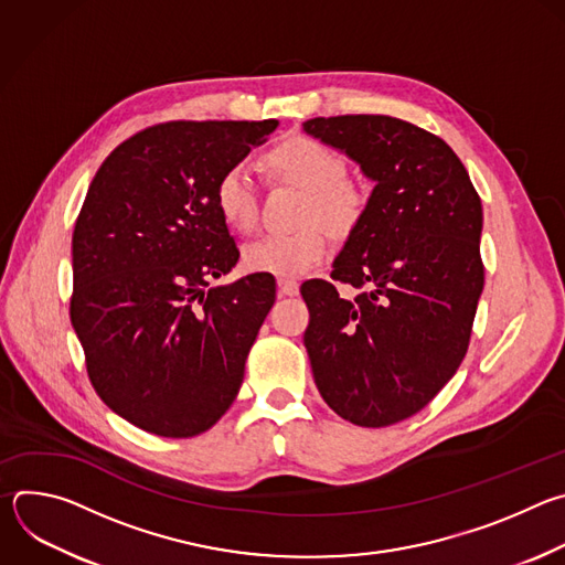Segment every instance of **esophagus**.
Returning <instances> with one entry per match:
<instances>
[{
  "label": "esophagus",
  "instance_id": "1",
  "mask_svg": "<svg viewBox=\"0 0 565 565\" xmlns=\"http://www.w3.org/2000/svg\"><path fill=\"white\" fill-rule=\"evenodd\" d=\"M277 286H279V292L286 297L299 295V284L295 279H277Z\"/></svg>",
  "mask_w": 565,
  "mask_h": 565
}]
</instances>
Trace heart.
I'll list each match as a JSON object with an SVG mask.
<instances>
[{"instance_id": "b5f03b06", "label": "heart", "mask_w": 565, "mask_h": 565, "mask_svg": "<svg viewBox=\"0 0 565 565\" xmlns=\"http://www.w3.org/2000/svg\"><path fill=\"white\" fill-rule=\"evenodd\" d=\"M268 172L299 190L301 230L290 234L259 236L241 250V264L250 273L295 279L308 275L327 259L329 238L317 222L333 236H349L366 212V194L349 181V166L342 153L324 142L295 136L266 153ZM214 203L223 221L246 234L257 225V188L244 166L227 168L214 188Z\"/></svg>"}]
</instances>
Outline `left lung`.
<instances>
[{"instance_id": "left-lung-1", "label": "left lung", "mask_w": 565, "mask_h": 565, "mask_svg": "<svg viewBox=\"0 0 565 565\" xmlns=\"http://www.w3.org/2000/svg\"><path fill=\"white\" fill-rule=\"evenodd\" d=\"M375 183L360 225L301 297L303 344L327 405L360 427L412 418L458 371L486 284L482 205L454 149L391 116L303 122ZM359 295L344 300L337 281Z\"/></svg>"}]
</instances>
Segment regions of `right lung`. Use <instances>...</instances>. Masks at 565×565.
<instances>
[{
    "label": "right lung",
    "mask_w": 565,
    "mask_h": 565,
    "mask_svg": "<svg viewBox=\"0 0 565 565\" xmlns=\"http://www.w3.org/2000/svg\"><path fill=\"white\" fill-rule=\"evenodd\" d=\"M277 125L147 127L107 156L77 214L71 324L100 399L149 434L207 431L244 382L277 286L257 273L207 288L238 262L214 188Z\"/></svg>",
    "instance_id": "add662e5"
}]
</instances>
